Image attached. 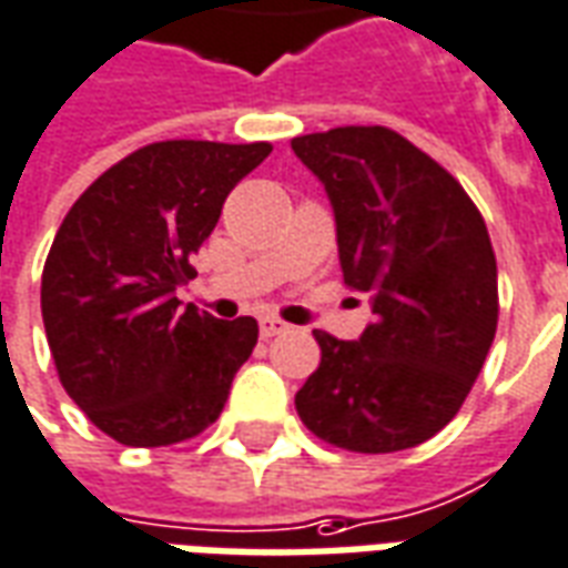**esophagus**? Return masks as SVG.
<instances>
[{
	"instance_id": "esophagus-1",
	"label": "esophagus",
	"mask_w": 568,
	"mask_h": 568,
	"mask_svg": "<svg viewBox=\"0 0 568 568\" xmlns=\"http://www.w3.org/2000/svg\"><path fill=\"white\" fill-rule=\"evenodd\" d=\"M284 329H287V324H284L281 317H275V315L260 317V336H263V339H272V336L284 333Z\"/></svg>"
}]
</instances>
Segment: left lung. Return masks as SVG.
Wrapping results in <instances>:
<instances>
[{
    "label": "left lung",
    "instance_id": "left-lung-1",
    "mask_svg": "<svg viewBox=\"0 0 568 568\" xmlns=\"http://www.w3.org/2000/svg\"><path fill=\"white\" fill-rule=\"evenodd\" d=\"M324 183L342 277L369 296L355 342L315 329L321 364L296 392L305 428L352 453L425 444L465 404L498 324L496 253L468 192L388 128L291 140Z\"/></svg>",
    "mask_w": 568,
    "mask_h": 568
}]
</instances>
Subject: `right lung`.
Returning a JSON list of instances; mask_svg holds the SVG:
<instances>
[{"label": "right lung", "mask_w": 568, "mask_h": 568, "mask_svg": "<svg viewBox=\"0 0 568 568\" xmlns=\"http://www.w3.org/2000/svg\"><path fill=\"white\" fill-rule=\"evenodd\" d=\"M268 143L164 140L84 189L42 272V321L58 376L88 419L124 446L201 434L251 357L253 317L180 305L192 253Z\"/></svg>", "instance_id": "add662e5"}]
</instances>
